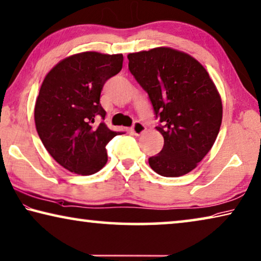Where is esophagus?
<instances>
[{
    "mask_svg": "<svg viewBox=\"0 0 261 261\" xmlns=\"http://www.w3.org/2000/svg\"><path fill=\"white\" fill-rule=\"evenodd\" d=\"M145 130H146L145 125H144V124L140 123V122H136L134 124V126L131 127L132 134L136 135V136H140L142 134H144V132H145Z\"/></svg>",
    "mask_w": 261,
    "mask_h": 261,
    "instance_id": "obj_1",
    "label": "esophagus"
}]
</instances>
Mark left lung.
I'll use <instances>...</instances> for the list:
<instances>
[{"label": "left lung", "instance_id": "obj_1", "mask_svg": "<svg viewBox=\"0 0 261 261\" xmlns=\"http://www.w3.org/2000/svg\"><path fill=\"white\" fill-rule=\"evenodd\" d=\"M129 69L146 90L164 137L159 154L148 159L159 175L193 171L214 145L222 124V98L209 73L179 49L160 46L127 55Z\"/></svg>", "mask_w": 261, "mask_h": 261}]
</instances>
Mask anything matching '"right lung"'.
<instances>
[{
	"label": "right lung",
	"mask_w": 261,
	"mask_h": 261,
	"mask_svg": "<svg viewBox=\"0 0 261 261\" xmlns=\"http://www.w3.org/2000/svg\"><path fill=\"white\" fill-rule=\"evenodd\" d=\"M123 55L87 51L60 60L46 76L35 106V123L45 148L58 164L79 175H92L108 160L106 145L122 132L105 123L101 90L119 73Z\"/></svg>",
	"instance_id": "1"
}]
</instances>
